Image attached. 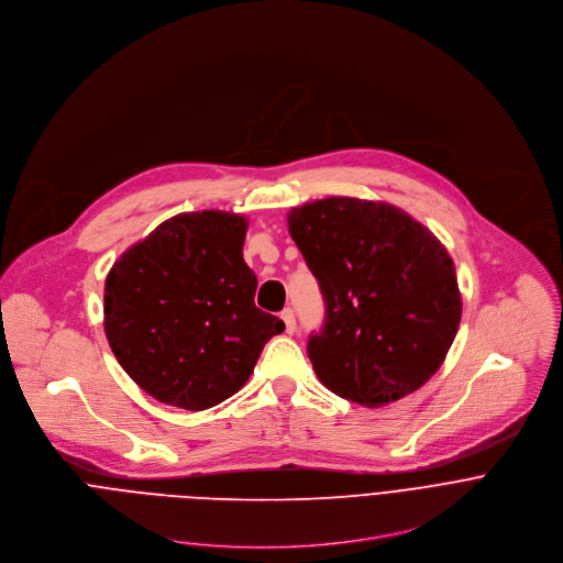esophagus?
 <instances>
[{"instance_id":"1","label":"esophagus","mask_w":563,"mask_h":563,"mask_svg":"<svg viewBox=\"0 0 563 563\" xmlns=\"http://www.w3.org/2000/svg\"><path fill=\"white\" fill-rule=\"evenodd\" d=\"M282 319H284V323H286V332H288V334H292V332H295V328H297L292 308H284V310H282Z\"/></svg>"}]
</instances>
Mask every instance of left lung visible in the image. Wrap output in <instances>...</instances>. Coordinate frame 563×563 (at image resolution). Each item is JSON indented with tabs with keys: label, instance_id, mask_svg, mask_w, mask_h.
I'll return each instance as SVG.
<instances>
[{
	"label": "left lung",
	"instance_id": "obj_1",
	"mask_svg": "<svg viewBox=\"0 0 563 563\" xmlns=\"http://www.w3.org/2000/svg\"><path fill=\"white\" fill-rule=\"evenodd\" d=\"M288 231L325 303L308 336L319 382L371 408L421 388L462 319L455 264L439 240L408 212L353 197L292 208Z\"/></svg>",
	"mask_w": 563,
	"mask_h": 563
}]
</instances>
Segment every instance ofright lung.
Here are the masks:
<instances>
[{
	"label": "right lung",
	"instance_id": "right-lung-1",
	"mask_svg": "<svg viewBox=\"0 0 563 563\" xmlns=\"http://www.w3.org/2000/svg\"><path fill=\"white\" fill-rule=\"evenodd\" d=\"M242 214H177L106 277L103 330L131 379L162 404L206 410L235 395L284 321L255 306Z\"/></svg>",
	"mask_w": 563,
	"mask_h": 563
}]
</instances>
